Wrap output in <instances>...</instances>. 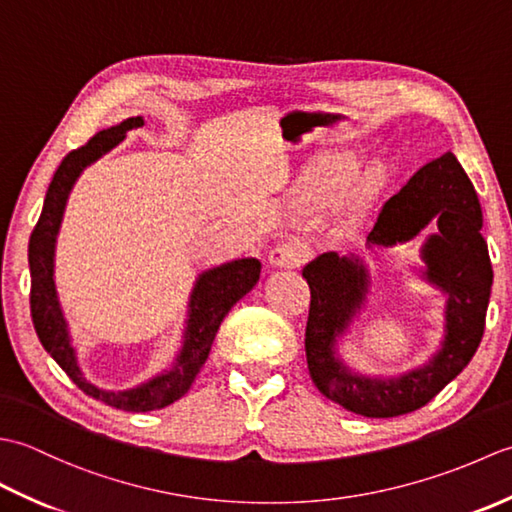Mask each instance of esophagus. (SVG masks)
Here are the masks:
<instances>
[{
  "instance_id": "obj_1",
  "label": "esophagus",
  "mask_w": 512,
  "mask_h": 512,
  "mask_svg": "<svg viewBox=\"0 0 512 512\" xmlns=\"http://www.w3.org/2000/svg\"><path fill=\"white\" fill-rule=\"evenodd\" d=\"M306 257V246H301L299 242H279L268 253V264L273 268H295L303 264Z\"/></svg>"
}]
</instances>
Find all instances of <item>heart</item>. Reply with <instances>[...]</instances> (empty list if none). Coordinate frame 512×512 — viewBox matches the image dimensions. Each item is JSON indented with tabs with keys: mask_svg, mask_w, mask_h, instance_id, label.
I'll use <instances>...</instances> for the list:
<instances>
[{
	"mask_svg": "<svg viewBox=\"0 0 512 512\" xmlns=\"http://www.w3.org/2000/svg\"><path fill=\"white\" fill-rule=\"evenodd\" d=\"M352 171V162L350 160H332L325 165L323 171H319L317 176L308 182L306 187V200H323L328 195L339 189L343 180L347 178V173ZM389 182V167L383 160H372L369 165L358 173V178L354 180V187L350 191V211H361L363 206L372 202L376 195L387 187Z\"/></svg>",
	"mask_w": 512,
	"mask_h": 512,
	"instance_id": "heart-1",
	"label": "heart"
}]
</instances>
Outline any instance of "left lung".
I'll return each instance as SVG.
<instances>
[{
    "instance_id": "obj_1",
    "label": "left lung",
    "mask_w": 512,
    "mask_h": 512,
    "mask_svg": "<svg viewBox=\"0 0 512 512\" xmlns=\"http://www.w3.org/2000/svg\"><path fill=\"white\" fill-rule=\"evenodd\" d=\"M433 226L420 246V277L438 288L444 334L427 363L398 376L358 374L339 341L365 310L372 275L356 255L323 253L301 270L310 286L308 369L325 398L365 418H394L436 398L469 365L482 341L493 266L482 237V206L473 182L451 151L420 167L378 213L367 248H394Z\"/></svg>"
}]
</instances>
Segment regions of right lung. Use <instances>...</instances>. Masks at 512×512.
<instances>
[{
	"label": "right lung",
	"instance_id": "add662e5",
	"mask_svg": "<svg viewBox=\"0 0 512 512\" xmlns=\"http://www.w3.org/2000/svg\"><path fill=\"white\" fill-rule=\"evenodd\" d=\"M145 125L143 116L125 118L123 123L107 127L96 134L88 145L70 151L61 160L48 187L46 200L39 215L35 231L28 244L30 264V312L39 341L59 367L68 374L85 394L125 411H156L171 405L187 394L195 376L209 358L211 345L220 323L235 303L246 292L253 290L262 273V262L255 257L233 259L220 266L206 268L198 275L189 295L187 319H184L180 350L173 358L171 367L160 374L143 380L140 385L127 389H105L94 385L83 374L76 356V347L70 336V325L65 319L57 281H54V250H57V235L63 222L65 204H68L74 182L79 180L85 167L112 151L121 140H125L129 129Z\"/></svg>",
	"mask_w": 512,
	"mask_h": 512
}]
</instances>
